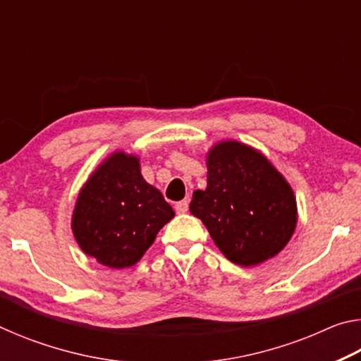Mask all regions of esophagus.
Listing matches in <instances>:
<instances>
[{
	"label": "esophagus",
	"instance_id": "34e87169",
	"mask_svg": "<svg viewBox=\"0 0 361 361\" xmlns=\"http://www.w3.org/2000/svg\"><path fill=\"white\" fill-rule=\"evenodd\" d=\"M188 209H189L188 200H180V202L175 204V212L178 213V215H183V213H186Z\"/></svg>",
	"mask_w": 361,
	"mask_h": 361
}]
</instances>
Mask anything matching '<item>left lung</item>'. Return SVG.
Returning <instances> with one entry per match:
<instances>
[{
    "label": "left lung",
    "mask_w": 361,
    "mask_h": 361,
    "mask_svg": "<svg viewBox=\"0 0 361 361\" xmlns=\"http://www.w3.org/2000/svg\"><path fill=\"white\" fill-rule=\"evenodd\" d=\"M207 188L189 210L234 264L256 266L291 239L298 210L291 186L267 159L239 142H221L207 156Z\"/></svg>",
    "instance_id": "8db88e82"
}]
</instances>
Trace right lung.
I'll return each instance as SVG.
<instances>
[{"instance_id":"right-lung-1","label":"right lung","mask_w":361,"mask_h":361,"mask_svg":"<svg viewBox=\"0 0 361 361\" xmlns=\"http://www.w3.org/2000/svg\"><path fill=\"white\" fill-rule=\"evenodd\" d=\"M175 216L159 189L140 172V159L118 151L90 175L78 195L71 228L85 255L111 269L142 259Z\"/></svg>"}]
</instances>
